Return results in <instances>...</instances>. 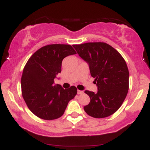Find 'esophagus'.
<instances>
[{
  "instance_id": "esophagus-1",
  "label": "esophagus",
  "mask_w": 150,
  "mask_h": 150,
  "mask_svg": "<svg viewBox=\"0 0 150 150\" xmlns=\"http://www.w3.org/2000/svg\"><path fill=\"white\" fill-rule=\"evenodd\" d=\"M83 94V92L81 90H77V94Z\"/></svg>"
}]
</instances>
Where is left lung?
Masks as SVG:
<instances>
[{"label":"left lung","instance_id":"1","mask_svg":"<svg viewBox=\"0 0 150 150\" xmlns=\"http://www.w3.org/2000/svg\"><path fill=\"white\" fill-rule=\"evenodd\" d=\"M73 47L88 63L97 86V93L85 91L90 97V102L84 106V110L96 118L111 116L120 107L128 94L129 72L124 58L104 42H89Z\"/></svg>","mask_w":150,"mask_h":150}]
</instances>
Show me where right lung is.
Here are the masks:
<instances>
[{
	"instance_id": "1",
	"label": "right lung",
	"mask_w": 150,
	"mask_h": 150,
	"mask_svg": "<svg viewBox=\"0 0 150 150\" xmlns=\"http://www.w3.org/2000/svg\"><path fill=\"white\" fill-rule=\"evenodd\" d=\"M73 54L76 51L68 44H50L37 50L26 63L21 78L22 94L29 109L39 118H60L77 94L75 86L64 89L54 84L63 58Z\"/></svg>"
}]
</instances>
